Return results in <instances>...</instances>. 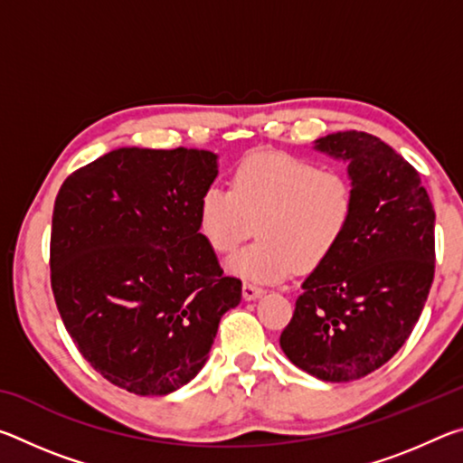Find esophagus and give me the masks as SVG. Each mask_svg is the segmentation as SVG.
Returning a JSON list of instances; mask_svg holds the SVG:
<instances>
[{
    "label": "esophagus",
    "mask_w": 463,
    "mask_h": 463,
    "mask_svg": "<svg viewBox=\"0 0 463 463\" xmlns=\"http://www.w3.org/2000/svg\"><path fill=\"white\" fill-rule=\"evenodd\" d=\"M261 294L263 288L253 284V281H245V284H242V298H245V300H255V298H260Z\"/></svg>",
    "instance_id": "34e87169"
}]
</instances>
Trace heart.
I'll list each match as a JSON object with an SVG mask.
<instances>
[{"label":"heart","instance_id":"obj_1","mask_svg":"<svg viewBox=\"0 0 463 463\" xmlns=\"http://www.w3.org/2000/svg\"><path fill=\"white\" fill-rule=\"evenodd\" d=\"M355 214V187L339 167L286 153L242 159L231 190L208 187L198 203V224L216 253H232L250 234L229 269L247 281H279L296 268L323 265L347 234Z\"/></svg>","mask_w":463,"mask_h":463}]
</instances>
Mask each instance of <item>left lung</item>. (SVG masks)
Listing matches in <instances>:
<instances>
[{
    "mask_svg": "<svg viewBox=\"0 0 463 463\" xmlns=\"http://www.w3.org/2000/svg\"><path fill=\"white\" fill-rule=\"evenodd\" d=\"M315 148L347 163L355 214L341 245L304 279L279 345L325 382H351L394 357L435 276V210L404 156L367 132H335Z\"/></svg>",
    "mask_w": 463,
    "mask_h": 463,
    "instance_id": "1",
    "label": "left lung"
}]
</instances>
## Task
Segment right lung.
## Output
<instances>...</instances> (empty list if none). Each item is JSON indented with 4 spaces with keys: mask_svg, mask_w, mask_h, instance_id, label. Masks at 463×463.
Instances as JSON below:
<instances>
[{
    "mask_svg": "<svg viewBox=\"0 0 463 463\" xmlns=\"http://www.w3.org/2000/svg\"><path fill=\"white\" fill-rule=\"evenodd\" d=\"M218 155L109 151L62 182L51 286L80 354L114 386L165 396L195 378L242 284L224 276L198 224Z\"/></svg>",
    "mask_w": 463,
    "mask_h": 463,
    "instance_id": "right-lung-1",
    "label": "right lung"
}]
</instances>
